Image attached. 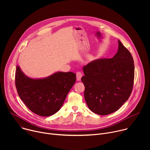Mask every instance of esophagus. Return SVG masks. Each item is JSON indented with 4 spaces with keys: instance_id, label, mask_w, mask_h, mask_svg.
I'll list each match as a JSON object with an SVG mask.
<instances>
[{
    "instance_id": "esophagus-1",
    "label": "esophagus",
    "mask_w": 150,
    "mask_h": 150,
    "mask_svg": "<svg viewBox=\"0 0 150 150\" xmlns=\"http://www.w3.org/2000/svg\"><path fill=\"white\" fill-rule=\"evenodd\" d=\"M76 79L77 81H80L82 76V74L81 72H77L76 73Z\"/></svg>"
}]
</instances>
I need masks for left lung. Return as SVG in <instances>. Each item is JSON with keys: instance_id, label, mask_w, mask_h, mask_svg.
Returning <instances> with one entry per match:
<instances>
[{"instance_id": "obj_1", "label": "left lung", "mask_w": 150, "mask_h": 150, "mask_svg": "<svg viewBox=\"0 0 150 150\" xmlns=\"http://www.w3.org/2000/svg\"><path fill=\"white\" fill-rule=\"evenodd\" d=\"M116 54L111 59H97L83 68L81 81L89 109L99 115L112 113L129 98L135 76L133 57L118 40Z\"/></svg>"}]
</instances>
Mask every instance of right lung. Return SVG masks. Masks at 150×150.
<instances>
[{
    "label": "right lung",
    "mask_w": 150,
    "mask_h": 150,
    "mask_svg": "<svg viewBox=\"0 0 150 150\" xmlns=\"http://www.w3.org/2000/svg\"><path fill=\"white\" fill-rule=\"evenodd\" d=\"M15 86L27 108L41 116H50L59 110L76 81V74L56 72L44 78L34 79L25 76L16 67Z\"/></svg>",
    "instance_id": "obj_1"
}]
</instances>
